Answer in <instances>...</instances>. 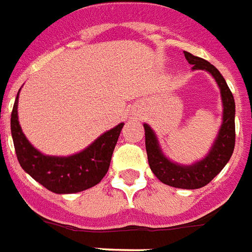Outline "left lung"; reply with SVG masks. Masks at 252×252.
<instances>
[{
    "label": "left lung",
    "mask_w": 252,
    "mask_h": 252,
    "mask_svg": "<svg viewBox=\"0 0 252 252\" xmlns=\"http://www.w3.org/2000/svg\"><path fill=\"white\" fill-rule=\"evenodd\" d=\"M185 59L189 64H193V69H205L216 79L219 84L221 99H223L224 113L223 125L220 133L216 138V142L212 146L209 154L197 164L192 166H181L173 164L168 158H165L158 148V142L152 128L148 125L145 127V145L148 153L149 165L156 177L162 181L164 184L183 189H197L207 185L214 180L215 176L221 172V169L228 162L235 148V100L234 95L218 71V68L204 60V59L194 56L192 53L185 52Z\"/></svg>",
    "instance_id": "left-lung-1"
}]
</instances>
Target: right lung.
I'll return each mask as SVG.
<instances>
[{"label": "right lung", "mask_w": 252, "mask_h": 252, "mask_svg": "<svg viewBox=\"0 0 252 252\" xmlns=\"http://www.w3.org/2000/svg\"><path fill=\"white\" fill-rule=\"evenodd\" d=\"M17 98L10 118L14 150L21 168L55 193H76L100 183L110 168L114 148L124 124L100 135L86 150L71 157L44 156L25 138L17 119Z\"/></svg>", "instance_id": "obj_1"}]
</instances>
